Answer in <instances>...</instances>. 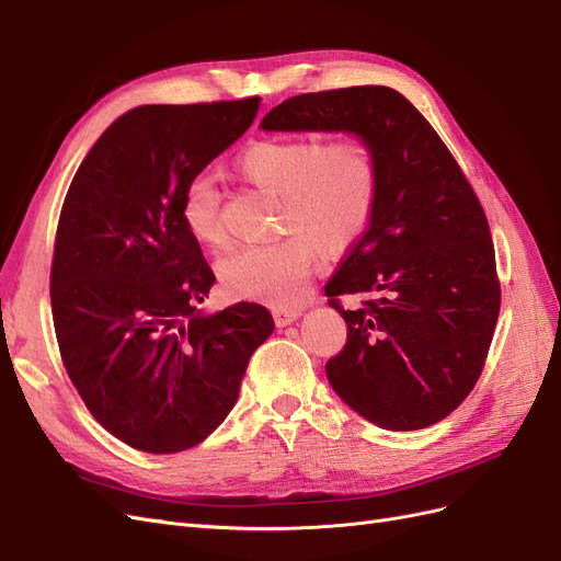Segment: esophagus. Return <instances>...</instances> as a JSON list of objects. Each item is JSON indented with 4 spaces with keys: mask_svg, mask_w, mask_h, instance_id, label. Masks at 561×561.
Masks as SVG:
<instances>
[{
    "mask_svg": "<svg viewBox=\"0 0 561 561\" xmlns=\"http://www.w3.org/2000/svg\"><path fill=\"white\" fill-rule=\"evenodd\" d=\"M271 313H274L276 325H278V328H283V325H290V322H295V320L301 316V309H290V307H274V309H271Z\"/></svg>",
    "mask_w": 561,
    "mask_h": 561,
    "instance_id": "1",
    "label": "esophagus"
}]
</instances>
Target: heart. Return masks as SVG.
I'll use <instances>...</instances> for the list:
<instances>
[{
    "label": "heart",
    "mask_w": 561,
    "mask_h": 561,
    "mask_svg": "<svg viewBox=\"0 0 561 561\" xmlns=\"http://www.w3.org/2000/svg\"><path fill=\"white\" fill-rule=\"evenodd\" d=\"M241 173L280 196V222L293 229L266 245H245L217 264L225 293L233 299L290 304L307 280L322 248L342 252L367 229L379 196V165L358 138L322 145L316 138H266L239 157ZM180 217L203 245L222 248V194L215 178L201 173L186 182Z\"/></svg>",
    "instance_id": "obj_1"
}]
</instances>
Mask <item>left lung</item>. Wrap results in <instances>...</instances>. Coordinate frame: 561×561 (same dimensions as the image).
Wrapping results in <instances>:
<instances>
[{"label": "left lung", "instance_id": "8db88e82", "mask_svg": "<svg viewBox=\"0 0 561 561\" xmlns=\"http://www.w3.org/2000/svg\"><path fill=\"white\" fill-rule=\"evenodd\" d=\"M262 128L351 130L375 151L377 208L325 285L348 328L325 371L336 396L381 428L443 421L478 383L501 309L494 241L461 165L388 87L287 98ZM342 294L370 299L348 312Z\"/></svg>", "mask_w": 561, "mask_h": 561}]
</instances>
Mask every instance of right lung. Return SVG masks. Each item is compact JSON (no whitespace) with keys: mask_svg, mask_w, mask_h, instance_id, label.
<instances>
[{"mask_svg":"<svg viewBox=\"0 0 561 561\" xmlns=\"http://www.w3.org/2000/svg\"><path fill=\"white\" fill-rule=\"evenodd\" d=\"M257 110V95L135 107L100 135L67 190L50 262L60 358L93 419L133 449L203 443L274 332L262 304L198 311L215 274L180 217L186 182Z\"/></svg>","mask_w":561,"mask_h":561,"instance_id":"obj_1","label":"right lung"}]
</instances>
